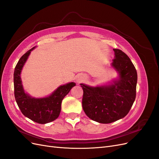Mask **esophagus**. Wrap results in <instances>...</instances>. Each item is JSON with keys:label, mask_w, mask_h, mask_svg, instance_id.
Returning a JSON list of instances; mask_svg holds the SVG:
<instances>
[{"label": "esophagus", "mask_w": 159, "mask_h": 159, "mask_svg": "<svg viewBox=\"0 0 159 159\" xmlns=\"http://www.w3.org/2000/svg\"><path fill=\"white\" fill-rule=\"evenodd\" d=\"M85 78H86V77L84 74H79L78 75V78H77V81H78V83H80V82H81V81H84L85 80Z\"/></svg>", "instance_id": "34e87169"}]
</instances>
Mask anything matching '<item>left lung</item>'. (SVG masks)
<instances>
[{
    "mask_svg": "<svg viewBox=\"0 0 159 159\" xmlns=\"http://www.w3.org/2000/svg\"><path fill=\"white\" fill-rule=\"evenodd\" d=\"M113 51L111 66L118 73V78L108 85L95 87L80 84L85 113L100 123H111L125 117L136 98L137 70L126 54L119 49Z\"/></svg>",
    "mask_w": 159,
    "mask_h": 159,
    "instance_id": "8db88e82",
    "label": "left lung"
}]
</instances>
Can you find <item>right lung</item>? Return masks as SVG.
<instances>
[{
	"label": "right lung",
	"instance_id": "right-lung-1",
	"mask_svg": "<svg viewBox=\"0 0 159 159\" xmlns=\"http://www.w3.org/2000/svg\"><path fill=\"white\" fill-rule=\"evenodd\" d=\"M34 47L24 54L14 71V97L19 109L25 117L40 124H46L56 120L61 111V102L75 83L70 82L59 86L54 92L45 98H33L25 92L21 80V71Z\"/></svg>",
	"mask_w": 159,
	"mask_h": 159
}]
</instances>
